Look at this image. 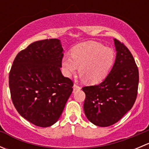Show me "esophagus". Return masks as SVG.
<instances>
[{
  "mask_svg": "<svg viewBox=\"0 0 149 149\" xmlns=\"http://www.w3.org/2000/svg\"><path fill=\"white\" fill-rule=\"evenodd\" d=\"M73 91H78V90L81 89V87L79 86L78 85H76V84H74V85H73Z\"/></svg>",
  "mask_w": 149,
  "mask_h": 149,
  "instance_id": "esophagus-1",
  "label": "esophagus"
}]
</instances>
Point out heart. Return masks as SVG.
Masks as SVG:
<instances>
[{
	"mask_svg": "<svg viewBox=\"0 0 149 149\" xmlns=\"http://www.w3.org/2000/svg\"><path fill=\"white\" fill-rule=\"evenodd\" d=\"M115 59V51L95 42H87L76 46L71 57L62 60V71L66 77L76 73L79 66L81 78L89 84H98L110 71Z\"/></svg>",
	"mask_w": 149,
	"mask_h": 149,
	"instance_id": "obj_1",
	"label": "heart"
}]
</instances>
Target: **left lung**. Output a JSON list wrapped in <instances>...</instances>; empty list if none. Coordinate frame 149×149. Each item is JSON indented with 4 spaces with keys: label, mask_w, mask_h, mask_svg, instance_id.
<instances>
[{
    "label": "left lung",
    "mask_w": 149,
    "mask_h": 149,
    "mask_svg": "<svg viewBox=\"0 0 149 149\" xmlns=\"http://www.w3.org/2000/svg\"><path fill=\"white\" fill-rule=\"evenodd\" d=\"M116 58L98 85L85 86L84 110L87 119L100 127L115 124L133 107L139 86V70L129 49L114 39Z\"/></svg>",
    "instance_id": "obj_1"
}]
</instances>
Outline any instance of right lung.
<instances>
[{"label":"right lung","mask_w":149,"mask_h":149,"mask_svg":"<svg viewBox=\"0 0 149 149\" xmlns=\"http://www.w3.org/2000/svg\"><path fill=\"white\" fill-rule=\"evenodd\" d=\"M63 49L58 39L34 42L18 53L9 73L11 100L21 116L39 127L55 124L73 91L61 73Z\"/></svg>","instance_id":"obj_1"}]
</instances>
